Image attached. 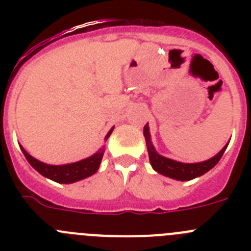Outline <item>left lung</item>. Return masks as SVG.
<instances>
[{
  "instance_id": "8db88e82",
  "label": "left lung",
  "mask_w": 251,
  "mask_h": 251,
  "mask_svg": "<svg viewBox=\"0 0 251 251\" xmlns=\"http://www.w3.org/2000/svg\"><path fill=\"white\" fill-rule=\"evenodd\" d=\"M143 134H145L146 143H147L148 156H150V162L151 165H152L153 170L157 171L158 174L163 175V176L177 179V181H190V179H194L196 178V177L202 176V175L206 174L207 171L214 168L215 166L217 165V162L220 161L224 152H225V150L227 148V145H229V143H227L220 152L217 153L216 156L207 159V161L197 162V163H182V162L174 161V159H170L167 158V157H163L157 153V151L153 147L152 141H151L150 127H148V124L145 126Z\"/></svg>"
}]
</instances>
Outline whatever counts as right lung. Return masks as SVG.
<instances>
[{
    "mask_svg": "<svg viewBox=\"0 0 251 251\" xmlns=\"http://www.w3.org/2000/svg\"><path fill=\"white\" fill-rule=\"evenodd\" d=\"M113 129L108 132V134L105 136V141L109 138V136L112 134ZM21 147V146H20ZM22 153L25 154L26 159L28 161L32 167L39 172L40 175H43L46 178H50L52 181L57 183H73L76 182V181H80V179L86 178V177L94 175L97 171H98L99 166H100L101 158H103L104 154V147L101 150H99L98 152L94 153L93 156L88 157L85 159H81L79 162H74V163H69V165H61V166H54V165H46L44 162L37 161L36 158H34L32 156H30L24 147H21Z\"/></svg>",
    "mask_w": 251,
    "mask_h": 251,
    "instance_id": "right-lung-1",
    "label": "right lung"
}]
</instances>
